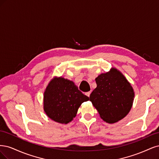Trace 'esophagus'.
I'll use <instances>...</instances> for the list:
<instances>
[{
	"label": "esophagus",
	"mask_w": 159,
	"mask_h": 159,
	"mask_svg": "<svg viewBox=\"0 0 159 159\" xmlns=\"http://www.w3.org/2000/svg\"><path fill=\"white\" fill-rule=\"evenodd\" d=\"M90 93H91L90 92H87V93H85V95H86L87 96H89H89H90Z\"/></svg>",
	"instance_id": "34e87169"
}]
</instances>
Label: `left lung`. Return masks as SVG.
<instances>
[{"label":"left lung","instance_id":"1","mask_svg":"<svg viewBox=\"0 0 159 159\" xmlns=\"http://www.w3.org/2000/svg\"><path fill=\"white\" fill-rule=\"evenodd\" d=\"M96 88L90 95V101L105 121L112 124L129 113L134 98L132 86L116 69L96 78Z\"/></svg>","mask_w":159,"mask_h":159}]
</instances>
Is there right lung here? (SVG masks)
Wrapping results in <instances>:
<instances>
[{"label": "right lung", "instance_id": "1", "mask_svg": "<svg viewBox=\"0 0 159 159\" xmlns=\"http://www.w3.org/2000/svg\"><path fill=\"white\" fill-rule=\"evenodd\" d=\"M88 100L89 97L82 93L73 81L55 78L44 93V110L55 121L68 124L76 116L81 104Z\"/></svg>", "mask_w": 159, "mask_h": 159}]
</instances>
